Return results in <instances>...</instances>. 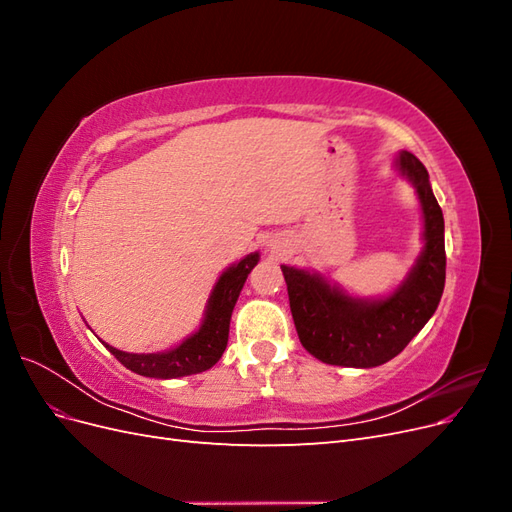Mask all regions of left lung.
<instances>
[{"instance_id":"obj_1","label":"left lung","mask_w":512,"mask_h":512,"mask_svg":"<svg viewBox=\"0 0 512 512\" xmlns=\"http://www.w3.org/2000/svg\"><path fill=\"white\" fill-rule=\"evenodd\" d=\"M399 173L421 200L423 254L386 299H354L322 275L282 265L290 312L303 348L318 361L344 367H378L404 350L438 309L444 280V218L423 162L399 151Z\"/></svg>"}]
</instances>
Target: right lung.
<instances>
[{"label": "right lung", "instance_id": "right-lung-1", "mask_svg": "<svg viewBox=\"0 0 512 512\" xmlns=\"http://www.w3.org/2000/svg\"><path fill=\"white\" fill-rule=\"evenodd\" d=\"M258 258V252L247 254L243 260L237 262V265L228 267L220 275V280L213 286V292L209 297L203 324H200V329L185 339V342H181L177 348L153 354H132L117 350L104 342L102 344L111 350V354L123 367H128L138 376L168 380L200 374V371L211 369L222 359V354L226 350L232 309H235L239 292L247 280V275L256 267Z\"/></svg>", "mask_w": 512, "mask_h": 512}]
</instances>
